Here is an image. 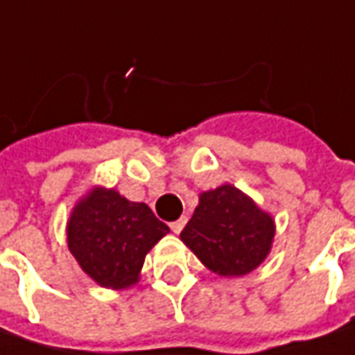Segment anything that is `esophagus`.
Instances as JSON below:
<instances>
[{
    "label": "esophagus",
    "mask_w": 355,
    "mask_h": 355,
    "mask_svg": "<svg viewBox=\"0 0 355 355\" xmlns=\"http://www.w3.org/2000/svg\"><path fill=\"white\" fill-rule=\"evenodd\" d=\"M184 225H187V218H180V219H177V221H173V223H171V229H173L175 233H180Z\"/></svg>",
    "instance_id": "esophagus-1"
}]
</instances>
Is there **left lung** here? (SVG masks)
<instances>
[{
	"mask_svg": "<svg viewBox=\"0 0 355 355\" xmlns=\"http://www.w3.org/2000/svg\"><path fill=\"white\" fill-rule=\"evenodd\" d=\"M180 239L219 276H243L266 259L274 221L231 184L204 192Z\"/></svg>",
	"mask_w": 355,
	"mask_h": 355,
	"instance_id": "1",
	"label": "left lung"
}]
</instances>
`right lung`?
Masks as SVG:
<instances>
[{
    "label": "right lung",
    "instance_id": "right-lung-1",
    "mask_svg": "<svg viewBox=\"0 0 355 355\" xmlns=\"http://www.w3.org/2000/svg\"><path fill=\"white\" fill-rule=\"evenodd\" d=\"M167 233L147 204L95 188L69 218L67 245L96 284L120 289L136 284L146 254Z\"/></svg>",
    "mask_w": 355,
    "mask_h": 355
}]
</instances>
